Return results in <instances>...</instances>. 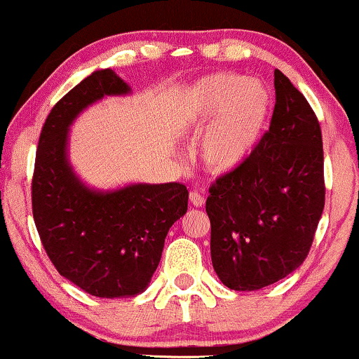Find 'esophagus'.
<instances>
[{
  "mask_svg": "<svg viewBox=\"0 0 359 359\" xmlns=\"http://www.w3.org/2000/svg\"><path fill=\"white\" fill-rule=\"evenodd\" d=\"M189 197H191V204L196 205V208H203L204 203H205L203 194H199L197 191L191 192V196H189Z\"/></svg>",
  "mask_w": 359,
  "mask_h": 359,
  "instance_id": "34e87169",
  "label": "esophagus"
}]
</instances>
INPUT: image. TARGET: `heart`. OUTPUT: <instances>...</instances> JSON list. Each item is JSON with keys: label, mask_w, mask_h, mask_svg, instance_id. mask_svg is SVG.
Instances as JSON below:
<instances>
[{"label": "heart", "mask_w": 359, "mask_h": 359, "mask_svg": "<svg viewBox=\"0 0 359 359\" xmlns=\"http://www.w3.org/2000/svg\"><path fill=\"white\" fill-rule=\"evenodd\" d=\"M263 82L233 72L197 82L185 100V123L201 138V156L212 172H231L257 150L270 113Z\"/></svg>", "instance_id": "obj_1"}]
</instances>
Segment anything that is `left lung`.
Returning a JSON list of instances; mask_svg holds the SVG:
<instances>
[{"label": "left lung", "instance_id": "1", "mask_svg": "<svg viewBox=\"0 0 359 359\" xmlns=\"http://www.w3.org/2000/svg\"><path fill=\"white\" fill-rule=\"evenodd\" d=\"M214 271L231 290H258L302 265L323 216V135L304 94L275 71V109L257 150L209 189Z\"/></svg>", "mask_w": 359, "mask_h": 359}]
</instances>
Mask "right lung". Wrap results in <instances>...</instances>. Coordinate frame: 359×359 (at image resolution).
<instances>
[{
    "label": "right lung",
    "instance_id": "add662e5",
    "mask_svg": "<svg viewBox=\"0 0 359 359\" xmlns=\"http://www.w3.org/2000/svg\"><path fill=\"white\" fill-rule=\"evenodd\" d=\"M130 86L111 69L86 77L53 106L35 156L32 208L57 271L94 297L142 294L154 277L168 229L187 212L184 184H131L116 191L86 185L67 158L69 126L104 96Z\"/></svg>",
    "mask_w": 359,
    "mask_h": 359
}]
</instances>
